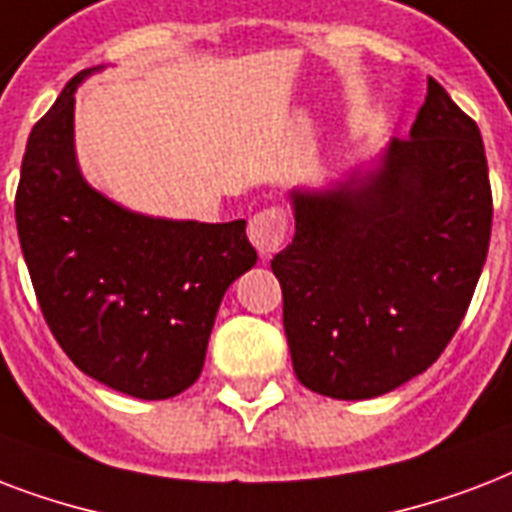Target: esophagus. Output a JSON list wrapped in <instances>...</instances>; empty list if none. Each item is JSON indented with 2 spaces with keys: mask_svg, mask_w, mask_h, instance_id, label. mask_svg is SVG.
Instances as JSON below:
<instances>
[{
  "mask_svg": "<svg viewBox=\"0 0 512 512\" xmlns=\"http://www.w3.org/2000/svg\"><path fill=\"white\" fill-rule=\"evenodd\" d=\"M285 232H288V219L280 208H264L248 221V237L261 256L275 253L283 245Z\"/></svg>",
  "mask_w": 512,
  "mask_h": 512,
  "instance_id": "34e87169",
  "label": "esophagus"
}]
</instances>
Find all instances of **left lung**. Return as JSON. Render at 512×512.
Segmentation results:
<instances>
[{"label":"left lung","mask_w":512,"mask_h":512,"mask_svg":"<svg viewBox=\"0 0 512 512\" xmlns=\"http://www.w3.org/2000/svg\"><path fill=\"white\" fill-rule=\"evenodd\" d=\"M296 235L272 259L304 387L336 400L395 390L441 358L491 237L481 130L433 77L408 138L326 192H291Z\"/></svg>","instance_id":"8db88e82"}]
</instances>
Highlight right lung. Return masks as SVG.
Here are the masks:
<instances>
[{"instance_id": "obj_1", "label": "right lung", "mask_w": 512, "mask_h": 512, "mask_svg": "<svg viewBox=\"0 0 512 512\" xmlns=\"http://www.w3.org/2000/svg\"><path fill=\"white\" fill-rule=\"evenodd\" d=\"M79 71L34 125L15 224L55 342L82 374L141 400L197 382L224 293L256 264L245 221L141 216L95 192L74 154Z\"/></svg>"}]
</instances>
